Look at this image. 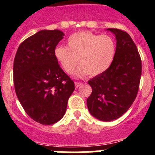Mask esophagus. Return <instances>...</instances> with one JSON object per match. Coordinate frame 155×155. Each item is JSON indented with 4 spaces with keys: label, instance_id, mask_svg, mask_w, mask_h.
Returning <instances> with one entry per match:
<instances>
[{
    "label": "esophagus",
    "instance_id": "1",
    "mask_svg": "<svg viewBox=\"0 0 155 155\" xmlns=\"http://www.w3.org/2000/svg\"><path fill=\"white\" fill-rule=\"evenodd\" d=\"M81 84V82H75V87H76V88H78V87Z\"/></svg>",
    "mask_w": 155,
    "mask_h": 155
}]
</instances>
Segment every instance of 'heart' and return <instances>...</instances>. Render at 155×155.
<instances>
[{"label":"heart","instance_id":"heart-1","mask_svg":"<svg viewBox=\"0 0 155 155\" xmlns=\"http://www.w3.org/2000/svg\"><path fill=\"white\" fill-rule=\"evenodd\" d=\"M68 46L56 48L55 57L68 74L74 73L80 60L79 77L87 74L94 77L103 73L113 62L116 51L115 42L110 36L98 35L91 31L71 35L68 38Z\"/></svg>","mask_w":155,"mask_h":155}]
</instances>
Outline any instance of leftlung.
I'll list each match as a JSON object with an SVG mask.
<instances>
[{"label": "left lung", "mask_w": 155, "mask_h": 155, "mask_svg": "<svg viewBox=\"0 0 155 155\" xmlns=\"http://www.w3.org/2000/svg\"><path fill=\"white\" fill-rule=\"evenodd\" d=\"M115 34L116 49L113 61L105 71L88 81L92 92L87 99L90 113L102 121L120 118L137 95L141 77V59L127 32L108 28Z\"/></svg>", "instance_id": "obj_1"}]
</instances>
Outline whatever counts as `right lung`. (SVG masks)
Here are the masks:
<instances>
[{
	"label": "right lung",
	"mask_w": 155,
	"mask_h": 155,
	"mask_svg": "<svg viewBox=\"0 0 155 155\" xmlns=\"http://www.w3.org/2000/svg\"><path fill=\"white\" fill-rule=\"evenodd\" d=\"M60 30H41L21 42L14 60V85L25 113L43 125L61 120L74 83L55 57Z\"/></svg>",
	"instance_id": "add662e5"
}]
</instances>
